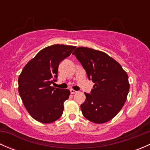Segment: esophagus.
<instances>
[{"mask_svg": "<svg viewBox=\"0 0 150 150\" xmlns=\"http://www.w3.org/2000/svg\"><path fill=\"white\" fill-rule=\"evenodd\" d=\"M77 91H75V90H73V89H70V93H72V94H74V93H77Z\"/></svg>", "mask_w": 150, "mask_h": 150, "instance_id": "obj_1", "label": "esophagus"}]
</instances>
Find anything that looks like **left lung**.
<instances>
[{"instance_id":"obj_1","label":"left lung","mask_w":150,"mask_h":150,"mask_svg":"<svg viewBox=\"0 0 150 150\" xmlns=\"http://www.w3.org/2000/svg\"><path fill=\"white\" fill-rule=\"evenodd\" d=\"M86 70L88 78L94 83L91 93H85L81 105L83 115L95 123H104L117 115L123 107L130 85L126 72L108 54L86 47L72 52Z\"/></svg>"}]
</instances>
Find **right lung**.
<instances>
[{
    "label": "right lung",
    "instance_id": "obj_1",
    "mask_svg": "<svg viewBox=\"0 0 150 150\" xmlns=\"http://www.w3.org/2000/svg\"><path fill=\"white\" fill-rule=\"evenodd\" d=\"M76 48L56 44L43 48L25 66L18 79L19 95L25 108L37 121L58 120L70 91L51 86L57 81L59 64Z\"/></svg>",
    "mask_w": 150,
    "mask_h": 150
}]
</instances>
